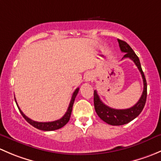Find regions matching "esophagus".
Here are the masks:
<instances>
[{"label":"esophagus","instance_id":"obj_1","mask_svg":"<svg viewBox=\"0 0 161 161\" xmlns=\"http://www.w3.org/2000/svg\"><path fill=\"white\" fill-rule=\"evenodd\" d=\"M93 78H94V76L92 73H88V74L86 75L85 77H84V79H85L86 82H90V81H92V79H93Z\"/></svg>","mask_w":161,"mask_h":161}]
</instances>
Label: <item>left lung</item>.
I'll return each mask as SVG.
<instances>
[{
  "instance_id": "1",
  "label": "left lung",
  "mask_w": 161,
  "mask_h": 161,
  "mask_svg": "<svg viewBox=\"0 0 161 161\" xmlns=\"http://www.w3.org/2000/svg\"><path fill=\"white\" fill-rule=\"evenodd\" d=\"M118 43H119L120 49L121 52L125 53L123 58H130L132 60L133 62L137 66L138 69L140 71L142 75V80H143V92H142V96L139 101L136 103L133 107L128 109H114V108H110V107L105 105L101 100L97 94V90H94V108L95 111L97 112V115L100 118V119L103 120L108 124L111 125H122L127 123L130 122L133 119L138 117L139 114L143 110L144 106H145L146 101H147V80H146L145 75L142 71V67H141L140 61H139V58L136 54L131 47L126 42L123 40H118ZM122 58V59H123Z\"/></svg>"
}]
</instances>
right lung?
<instances>
[{
  "label": "right lung",
  "instance_id": "add662e5",
  "mask_svg": "<svg viewBox=\"0 0 161 161\" xmlns=\"http://www.w3.org/2000/svg\"><path fill=\"white\" fill-rule=\"evenodd\" d=\"M79 88H77L75 92H73L72 97H71L70 103H69V108H68L67 111L66 113L64 114V116L62 117L60 119L57 120V121H50V122H38V121H35L31 120L30 118H29L28 117L25 116V114H23V112L21 111V109L19 108V105H18L17 102H16L15 98H14V100L16 102V104H17L18 108H19V111H20L21 114L22 115L24 118L26 120L27 122H29L31 125H32L33 127H35L36 129H38L40 130H43V131H53V130H57V129H59L61 128L64 127L68 122H69V119H70L71 117V111H72V107H73V103H74L75 99L76 96H77L78 92H79Z\"/></svg>",
  "mask_w": 161,
  "mask_h": 161
}]
</instances>
